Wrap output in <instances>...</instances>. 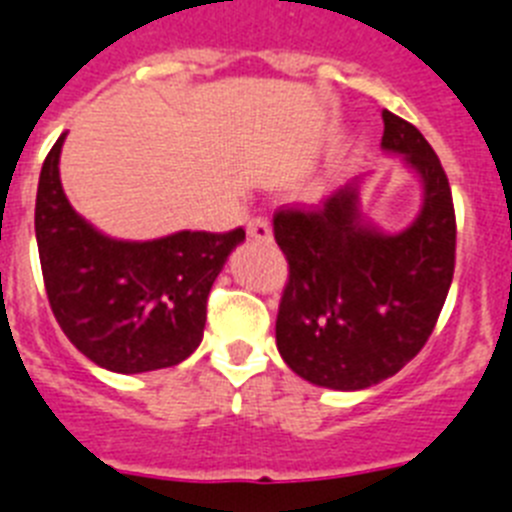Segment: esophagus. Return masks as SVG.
<instances>
[{"label":"esophagus","instance_id":"1","mask_svg":"<svg viewBox=\"0 0 512 512\" xmlns=\"http://www.w3.org/2000/svg\"><path fill=\"white\" fill-rule=\"evenodd\" d=\"M248 235L253 240H261V243H269L272 240V225L266 217H251L248 220Z\"/></svg>","mask_w":512,"mask_h":512}]
</instances>
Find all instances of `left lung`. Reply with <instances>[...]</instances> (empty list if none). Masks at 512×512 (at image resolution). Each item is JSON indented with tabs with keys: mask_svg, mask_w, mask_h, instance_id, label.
I'll return each instance as SVG.
<instances>
[{
	"mask_svg": "<svg viewBox=\"0 0 512 512\" xmlns=\"http://www.w3.org/2000/svg\"><path fill=\"white\" fill-rule=\"evenodd\" d=\"M386 152L425 186L417 220L381 233L362 220L357 181L321 204L274 214L290 264L277 313V349L305 381L360 391L399 373L430 339L456 269V212L443 165L417 126L383 111Z\"/></svg>",
	"mask_w": 512,
	"mask_h": 512,
	"instance_id": "8db88e82",
	"label": "left lung"
}]
</instances>
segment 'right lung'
Returning a JSON list of instances; mask_svg holds the SVG:
<instances>
[{"instance_id":"1","label":"right lung","mask_w":512,"mask_h":512,"mask_svg":"<svg viewBox=\"0 0 512 512\" xmlns=\"http://www.w3.org/2000/svg\"><path fill=\"white\" fill-rule=\"evenodd\" d=\"M64 137L43 160L36 196L38 256L56 321L100 368H173L202 342L209 290L246 230H181L144 243L98 233L61 189Z\"/></svg>"}]
</instances>
